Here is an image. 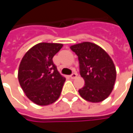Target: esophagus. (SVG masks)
<instances>
[{"instance_id": "34e87169", "label": "esophagus", "mask_w": 133, "mask_h": 133, "mask_svg": "<svg viewBox=\"0 0 133 133\" xmlns=\"http://www.w3.org/2000/svg\"><path fill=\"white\" fill-rule=\"evenodd\" d=\"M77 76H78V74H77V73H72V74L70 75V78L75 79V78H77Z\"/></svg>"}]
</instances>
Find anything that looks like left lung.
<instances>
[{
  "instance_id": "1",
  "label": "left lung",
  "mask_w": 133,
  "mask_h": 133,
  "mask_svg": "<svg viewBox=\"0 0 133 133\" xmlns=\"http://www.w3.org/2000/svg\"><path fill=\"white\" fill-rule=\"evenodd\" d=\"M70 49L78 55L80 74L85 84L78 90L80 95L89 102L105 100L112 92L116 79L115 65L110 55L99 46L83 42Z\"/></svg>"
}]
</instances>
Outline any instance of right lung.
Returning <instances> with one entry per match:
<instances>
[{
  "label": "right lung",
  "mask_w": 133,
  "mask_h": 133,
  "mask_svg": "<svg viewBox=\"0 0 133 133\" xmlns=\"http://www.w3.org/2000/svg\"><path fill=\"white\" fill-rule=\"evenodd\" d=\"M63 44L40 43L24 55L18 81L29 99L36 104H51L59 98L66 78L59 73L52 58Z\"/></svg>",
  "instance_id": "1"
}]
</instances>
